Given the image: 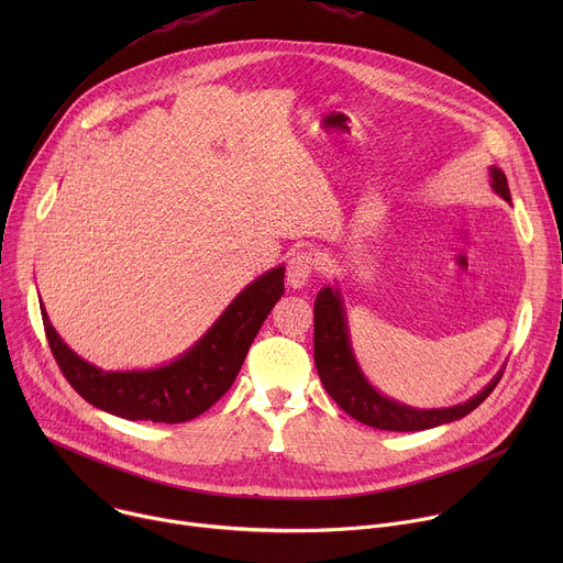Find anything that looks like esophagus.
Returning a JSON list of instances; mask_svg holds the SVG:
<instances>
[{
	"label": "esophagus",
	"mask_w": 563,
	"mask_h": 563,
	"mask_svg": "<svg viewBox=\"0 0 563 563\" xmlns=\"http://www.w3.org/2000/svg\"><path fill=\"white\" fill-rule=\"evenodd\" d=\"M318 267V258L311 252H298L287 263V285L294 289H302L311 274Z\"/></svg>",
	"instance_id": "obj_1"
}]
</instances>
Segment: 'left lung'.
I'll list each match as a JSON object with an SVG mask.
<instances>
[{
    "mask_svg": "<svg viewBox=\"0 0 563 563\" xmlns=\"http://www.w3.org/2000/svg\"><path fill=\"white\" fill-rule=\"evenodd\" d=\"M490 178V187L495 189V194L510 202L506 174L493 167ZM313 361L320 383H323L328 394L336 400V406H341V410L369 428L389 432L430 430L463 419L484 404L504 376L501 369L476 396L465 400V404L441 410H417L383 396L369 385L354 358L341 291L328 285L318 291L313 300Z\"/></svg>",
    "mask_w": 563,
    "mask_h": 563,
    "instance_id": "1",
    "label": "left lung"
}]
</instances>
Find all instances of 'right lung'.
Wrapping results in <instances>:
<instances>
[{
  "label": "right lung",
  "instance_id": "add662e5",
  "mask_svg": "<svg viewBox=\"0 0 563 563\" xmlns=\"http://www.w3.org/2000/svg\"><path fill=\"white\" fill-rule=\"evenodd\" d=\"M285 294V267H274L240 291L211 330L180 358L155 369L104 372L79 358L42 320L48 347L73 389L91 406L129 419L185 423L207 412L231 387L272 307Z\"/></svg>",
  "mask_w": 563,
  "mask_h": 563
}]
</instances>
